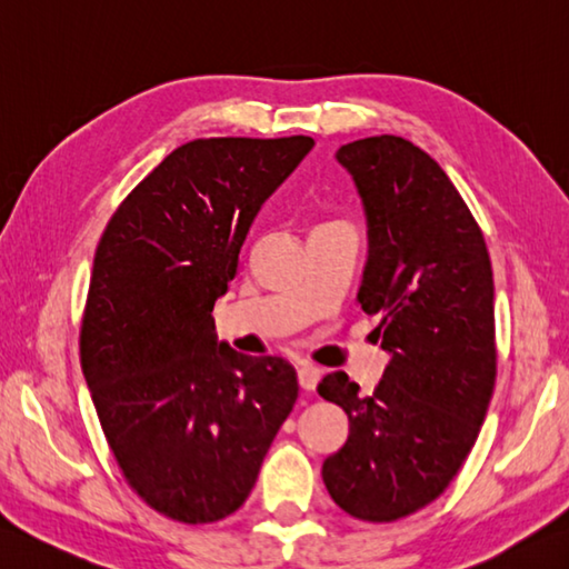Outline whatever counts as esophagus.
Here are the masks:
<instances>
[{
  "instance_id": "obj_1",
  "label": "esophagus",
  "mask_w": 569,
  "mask_h": 569,
  "mask_svg": "<svg viewBox=\"0 0 569 569\" xmlns=\"http://www.w3.org/2000/svg\"><path fill=\"white\" fill-rule=\"evenodd\" d=\"M298 382L306 389V392H313L316 385L320 382V370L310 362H300L298 365Z\"/></svg>"
}]
</instances>
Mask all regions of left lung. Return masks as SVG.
<instances>
[{
  "instance_id": "8db88e82",
  "label": "left lung",
  "mask_w": 569,
  "mask_h": 569,
  "mask_svg": "<svg viewBox=\"0 0 569 569\" xmlns=\"http://www.w3.org/2000/svg\"><path fill=\"white\" fill-rule=\"evenodd\" d=\"M365 207L358 303L389 365L372 395L330 372L318 395L350 433L322 463L330 498L352 518L392 522L437 500L473 449L496 387L493 271L483 233L447 172L415 142L342 144Z\"/></svg>"
}]
</instances>
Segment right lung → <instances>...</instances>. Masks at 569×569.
<instances>
[{
  "instance_id": "right-lung-1",
  "label": "right lung",
  "mask_w": 569,
  "mask_h": 569,
  "mask_svg": "<svg viewBox=\"0 0 569 569\" xmlns=\"http://www.w3.org/2000/svg\"><path fill=\"white\" fill-rule=\"evenodd\" d=\"M313 144L187 142L122 199L98 241L83 377L126 481L172 520L199 526L241 508L298 399L293 365L219 342L211 310L261 204Z\"/></svg>"
}]
</instances>
